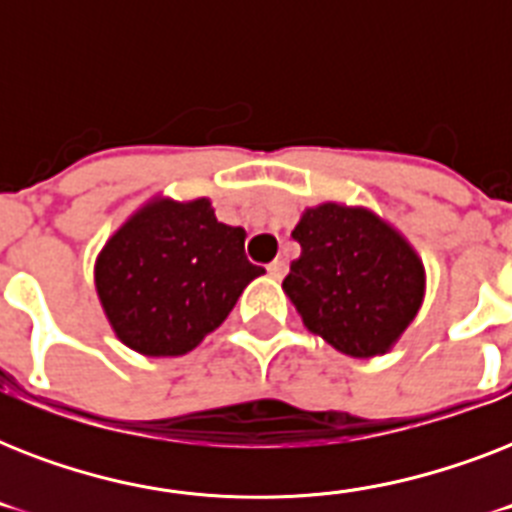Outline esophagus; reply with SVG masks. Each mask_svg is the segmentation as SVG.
<instances>
[{"mask_svg": "<svg viewBox=\"0 0 512 512\" xmlns=\"http://www.w3.org/2000/svg\"><path fill=\"white\" fill-rule=\"evenodd\" d=\"M284 273H287V263H284V260H273V263L268 265V276H271V279H284Z\"/></svg>", "mask_w": 512, "mask_h": 512, "instance_id": "esophagus-1", "label": "esophagus"}]
</instances>
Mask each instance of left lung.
I'll use <instances>...</instances> for the list:
<instances>
[{"label": "left lung", "instance_id": "1", "mask_svg": "<svg viewBox=\"0 0 512 512\" xmlns=\"http://www.w3.org/2000/svg\"><path fill=\"white\" fill-rule=\"evenodd\" d=\"M292 239L300 257L281 287L305 327L345 356L388 353L425 297L412 244L372 209L337 201L305 209Z\"/></svg>", "mask_w": 512, "mask_h": 512}]
</instances>
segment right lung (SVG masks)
<instances>
[{"instance_id":"obj_1","label":"right lung","mask_w":512,"mask_h":512,"mask_svg":"<svg viewBox=\"0 0 512 512\" xmlns=\"http://www.w3.org/2000/svg\"><path fill=\"white\" fill-rule=\"evenodd\" d=\"M244 239L204 196L143 204L95 260V289L116 337L154 358L196 348L265 273L247 260Z\"/></svg>"}]
</instances>
